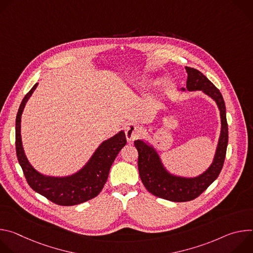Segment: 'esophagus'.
<instances>
[{"label":"esophagus","mask_w":253,"mask_h":253,"mask_svg":"<svg viewBox=\"0 0 253 253\" xmlns=\"http://www.w3.org/2000/svg\"><path fill=\"white\" fill-rule=\"evenodd\" d=\"M141 133H142V127L137 123L128 124L125 130L126 138H127V141L129 142H132L135 139H137L141 135Z\"/></svg>","instance_id":"1"}]
</instances>
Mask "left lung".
<instances>
[{
  "mask_svg": "<svg viewBox=\"0 0 253 253\" xmlns=\"http://www.w3.org/2000/svg\"><path fill=\"white\" fill-rule=\"evenodd\" d=\"M187 71L186 88L188 91L201 90L211 97L220 110L221 133L214 160L210 167L195 178L174 176L164 168L157 152L142 140L134 142L138 150V169L142 183L153 195L174 202H186L195 199L218 177L224 163L228 144V125L225 103L220 91L200 71L185 67ZM182 90H185L184 88Z\"/></svg>",
  "mask_w": 253,
  "mask_h": 253,
  "instance_id": "8db88e82",
  "label": "left lung"
}]
</instances>
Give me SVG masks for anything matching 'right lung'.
Segmentation results:
<instances>
[{"label":"right lung","mask_w":253,"mask_h":253,"mask_svg":"<svg viewBox=\"0 0 253 253\" xmlns=\"http://www.w3.org/2000/svg\"><path fill=\"white\" fill-rule=\"evenodd\" d=\"M37 86L38 83L24 97L16 118V152L27 182L33 190L58 205L73 206L86 202L96 197L103 189L116 156L126 145L125 133L121 131L104 141L89 162L73 175L51 177L40 174L29 163L21 139V116L27 101Z\"/></svg>","instance_id":"right-lung-1"}]
</instances>
